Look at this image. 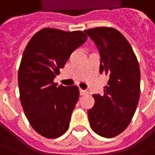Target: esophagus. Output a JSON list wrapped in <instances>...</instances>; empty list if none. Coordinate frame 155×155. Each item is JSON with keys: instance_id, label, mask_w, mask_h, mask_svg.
Returning <instances> with one entry per match:
<instances>
[{"instance_id": "34e87169", "label": "esophagus", "mask_w": 155, "mask_h": 155, "mask_svg": "<svg viewBox=\"0 0 155 155\" xmlns=\"http://www.w3.org/2000/svg\"><path fill=\"white\" fill-rule=\"evenodd\" d=\"M87 94V92L86 91V90H82V89H80V94L83 96V95H86V94Z\"/></svg>"}]
</instances>
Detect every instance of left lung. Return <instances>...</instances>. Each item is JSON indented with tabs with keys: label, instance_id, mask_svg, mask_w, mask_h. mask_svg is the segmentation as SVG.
Segmentation results:
<instances>
[{
	"label": "left lung",
	"instance_id": "8db88e82",
	"mask_svg": "<svg viewBox=\"0 0 155 155\" xmlns=\"http://www.w3.org/2000/svg\"><path fill=\"white\" fill-rule=\"evenodd\" d=\"M98 47L100 74L109 76L104 94H94L88 110L92 130L106 138L118 136L130 124L140 98V67L130 43L117 30L96 27L84 31Z\"/></svg>",
	"mask_w": 155,
	"mask_h": 155
}]
</instances>
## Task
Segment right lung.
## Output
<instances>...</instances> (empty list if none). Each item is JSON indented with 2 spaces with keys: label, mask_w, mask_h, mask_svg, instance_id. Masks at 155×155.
Wrapping results in <instances>:
<instances>
[{
  "label": "right lung",
  "mask_w": 155,
  "mask_h": 155,
  "mask_svg": "<svg viewBox=\"0 0 155 155\" xmlns=\"http://www.w3.org/2000/svg\"><path fill=\"white\" fill-rule=\"evenodd\" d=\"M87 38L81 31L44 28L25 49L18 73L20 102L30 124L45 138H57L69 127L79 88L57 86L54 78Z\"/></svg>",
  "instance_id": "right-lung-1"
}]
</instances>
